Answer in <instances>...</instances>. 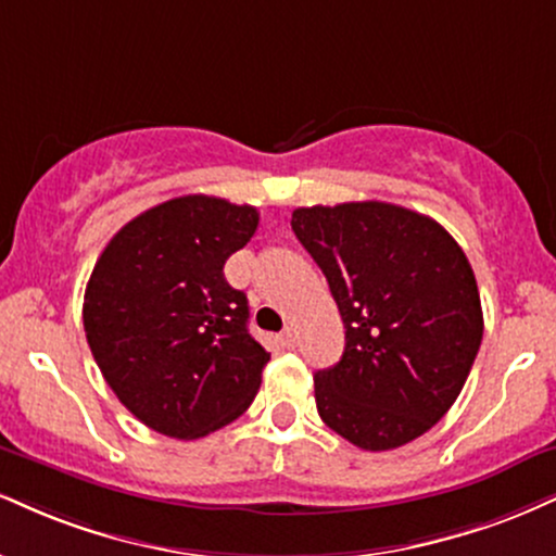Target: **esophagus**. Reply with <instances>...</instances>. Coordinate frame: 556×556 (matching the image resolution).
<instances>
[{"mask_svg":"<svg viewBox=\"0 0 556 556\" xmlns=\"http://www.w3.org/2000/svg\"><path fill=\"white\" fill-rule=\"evenodd\" d=\"M279 342H282L287 350H292V346L298 344V333H295V329H292V326H287V329L279 333Z\"/></svg>","mask_w":556,"mask_h":556,"instance_id":"1","label":"esophagus"}]
</instances>
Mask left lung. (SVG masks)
Returning <instances> with one entry per match:
<instances>
[{"label":"left lung","instance_id":"left-lung-1","mask_svg":"<svg viewBox=\"0 0 556 556\" xmlns=\"http://www.w3.org/2000/svg\"><path fill=\"white\" fill-rule=\"evenodd\" d=\"M292 230L326 274L344 354L316 372L320 419L363 451H391L445 417L477 359L473 269L443 225L386 202L300 206Z\"/></svg>","mask_w":556,"mask_h":556}]
</instances>
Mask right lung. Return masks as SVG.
<instances>
[{
	"label": "right lung",
	"instance_id": "right-lung-1",
	"mask_svg": "<svg viewBox=\"0 0 556 556\" xmlns=\"http://www.w3.org/2000/svg\"><path fill=\"white\" fill-rule=\"evenodd\" d=\"M258 227L256 206L178 197L126 223L85 290L83 324L105 383L139 422L204 438L251 406L269 352L225 261Z\"/></svg>",
	"mask_w": 556,
	"mask_h": 556
}]
</instances>
